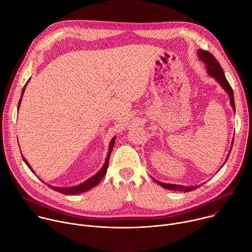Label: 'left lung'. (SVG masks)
Here are the masks:
<instances>
[{"label": "left lung", "instance_id": "1", "mask_svg": "<svg viewBox=\"0 0 252 252\" xmlns=\"http://www.w3.org/2000/svg\"><path fill=\"white\" fill-rule=\"evenodd\" d=\"M197 55H198V58L200 61H202L205 64H206V71L208 73V75H210L212 78H214L215 80H217V82L221 86V88L227 93L228 96H229V99H230V104L232 106L233 111L235 112V104H234V97H233V91H232V88L230 87L229 83L227 82L226 78H225V75L223 73V70L220 64V63L217 61V59H215L213 57L212 54H210L209 52L207 51H203V50H198L197 52ZM233 140L232 139V142H231V146L233 145ZM231 152V151H230ZM230 152L228 153L227 157H226V159H225V162L229 157V154ZM224 162V163H225ZM154 181L158 184L159 186H161L162 188L168 189V190H177V191H185V192H189V191H191L193 189H196L197 188H199V186H195V187H185V186H178V185H172V184H164V183H161V182H158L157 181V179H154Z\"/></svg>", "mask_w": 252, "mask_h": 252}]
</instances>
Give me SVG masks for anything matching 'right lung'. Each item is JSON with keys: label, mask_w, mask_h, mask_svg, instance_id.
Wrapping results in <instances>:
<instances>
[{"label": "right lung", "mask_w": 252, "mask_h": 252, "mask_svg": "<svg viewBox=\"0 0 252 252\" xmlns=\"http://www.w3.org/2000/svg\"><path fill=\"white\" fill-rule=\"evenodd\" d=\"M24 91H25V87L22 91V95L24 94ZM22 95H21V98L19 100V104H18V110L20 107V104H21V99H22ZM115 140H116V136L113 137V139L111 140L110 142V147H109V153H107V156H106V158H105V161L102 165V167L92 177H90L88 181H86L85 183L79 185V186H76V187H71V188H59V187H52V186H49L52 189L58 191V192H61L63 194H79V193H82V192H85L93 188H94L100 181L102 179V177L104 176L105 172H106V169H107V166H109V161H110V157H111V154H112V151H113V147L115 146ZM23 157V156H22ZM23 159L24 161L26 162V164L28 165V167L33 172L32 168L31 167V165L29 164V162L26 160V158L23 157Z\"/></svg>", "instance_id": "obj_1"}]
</instances>
